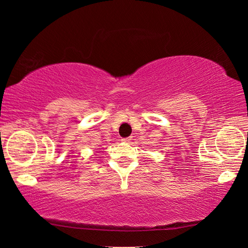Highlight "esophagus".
Returning <instances> with one entry per match:
<instances>
[{"mask_svg":"<svg viewBox=\"0 0 248 248\" xmlns=\"http://www.w3.org/2000/svg\"><path fill=\"white\" fill-rule=\"evenodd\" d=\"M131 140H132V139H131V137H130V138H125V139H123V141H124V142H130Z\"/></svg>","mask_w":248,"mask_h":248,"instance_id":"1","label":"esophagus"}]
</instances>
